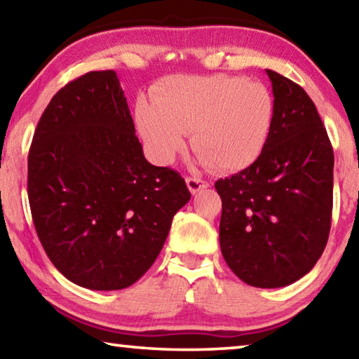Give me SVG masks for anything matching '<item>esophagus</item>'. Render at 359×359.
Here are the masks:
<instances>
[{
    "label": "esophagus",
    "instance_id": "1",
    "mask_svg": "<svg viewBox=\"0 0 359 359\" xmlns=\"http://www.w3.org/2000/svg\"><path fill=\"white\" fill-rule=\"evenodd\" d=\"M187 187H189V190H190V193L191 195H196L198 191H201V190H204V189H208L209 187V184L206 180H201V179H198V177H187Z\"/></svg>",
    "mask_w": 359,
    "mask_h": 359
}]
</instances>
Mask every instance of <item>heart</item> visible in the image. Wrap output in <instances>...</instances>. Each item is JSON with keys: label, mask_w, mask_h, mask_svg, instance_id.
<instances>
[{"label": "heart", "mask_w": 359, "mask_h": 359, "mask_svg": "<svg viewBox=\"0 0 359 359\" xmlns=\"http://www.w3.org/2000/svg\"><path fill=\"white\" fill-rule=\"evenodd\" d=\"M135 104V126L150 158L170 164L191 149L217 172L251 166L270 139L275 104L270 90L240 76H170Z\"/></svg>", "instance_id": "heart-1"}]
</instances>
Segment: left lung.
<instances>
[{"label":"left lung","mask_w":359,"mask_h":359,"mask_svg":"<svg viewBox=\"0 0 359 359\" xmlns=\"http://www.w3.org/2000/svg\"><path fill=\"white\" fill-rule=\"evenodd\" d=\"M265 72L275 97L270 139L257 161L215 182V190L226 265L249 286L273 289L305 276L326 248L334 151L309 94Z\"/></svg>","instance_id":"8db88e82"}]
</instances>
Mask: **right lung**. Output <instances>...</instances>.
<instances>
[{"mask_svg":"<svg viewBox=\"0 0 359 359\" xmlns=\"http://www.w3.org/2000/svg\"><path fill=\"white\" fill-rule=\"evenodd\" d=\"M190 196L179 172L145 159L115 72H89L50 99L28 153V201L67 280L93 291L134 284Z\"/></svg>","mask_w":359,"mask_h":359,"instance_id":"1","label":"right lung"}]
</instances>
